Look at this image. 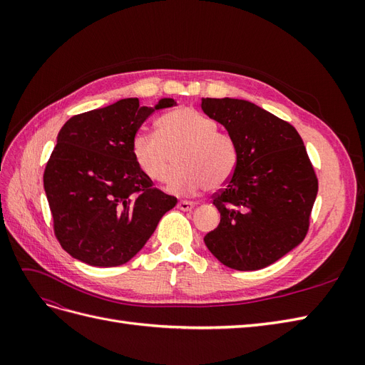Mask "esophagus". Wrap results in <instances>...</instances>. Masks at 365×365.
<instances>
[{
  "mask_svg": "<svg viewBox=\"0 0 365 365\" xmlns=\"http://www.w3.org/2000/svg\"><path fill=\"white\" fill-rule=\"evenodd\" d=\"M193 207H195V204L190 201H180L178 202V208L182 210V212H190Z\"/></svg>",
  "mask_w": 365,
  "mask_h": 365,
  "instance_id": "obj_1",
  "label": "esophagus"
}]
</instances>
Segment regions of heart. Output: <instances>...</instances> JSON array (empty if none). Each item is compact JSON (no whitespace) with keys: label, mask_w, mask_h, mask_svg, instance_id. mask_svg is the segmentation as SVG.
Listing matches in <instances>:
<instances>
[{"label":"heart","mask_w":365,"mask_h":365,"mask_svg":"<svg viewBox=\"0 0 365 365\" xmlns=\"http://www.w3.org/2000/svg\"><path fill=\"white\" fill-rule=\"evenodd\" d=\"M157 135L140 132L132 138L130 152L137 168L153 182H163L172 169L168 190L176 195L215 192L231 180L237 165V148L230 135L217 130L215 120L181 106L161 115Z\"/></svg>","instance_id":"b5f03b06"}]
</instances>
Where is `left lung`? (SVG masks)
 <instances>
[{
    "label": "left lung",
    "mask_w": 365,
    "mask_h": 365,
    "mask_svg": "<svg viewBox=\"0 0 365 365\" xmlns=\"http://www.w3.org/2000/svg\"><path fill=\"white\" fill-rule=\"evenodd\" d=\"M237 148L231 180L213 195L219 225L205 235L225 267L256 271L282 259L307 235L318 178L302 137L288 121L239 98H204Z\"/></svg>",
    "instance_id": "8db88e82"
}]
</instances>
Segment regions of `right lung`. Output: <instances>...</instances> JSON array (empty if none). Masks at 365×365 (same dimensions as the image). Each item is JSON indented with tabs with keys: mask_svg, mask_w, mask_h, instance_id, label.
<instances>
[{
	"mask_svg": "<svg viewBox=\"0 0 365 365\" xmlns=\"http://www.w3.org/2000/svg\"><path fill=\"white\" fill-rule=\"evenodd\" d=\"M173 105V98H161L155 106L121 98L71 117L59 130L43 189L54 236L74 259L102 268L125 264L178 202L153 187L130 152L143 121Z\"/></svg>",
	"mask_w": 365,
	"mask_h": 365,
	"instance_id": "right-lung-1",
	"label": "right lung"
}]
</instances>
